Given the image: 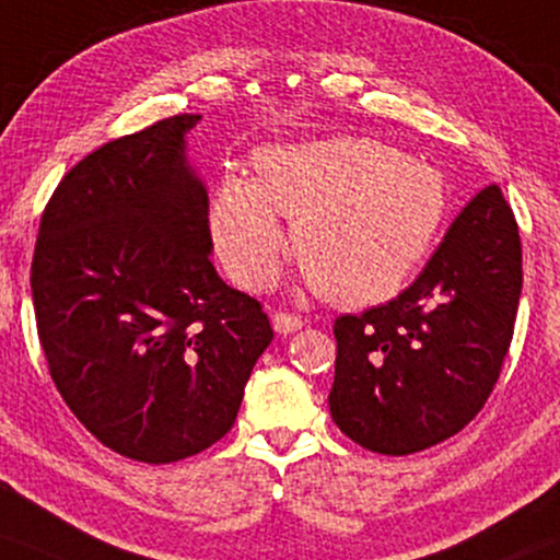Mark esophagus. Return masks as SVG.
Wrapping results in <instances>:
<instances>
[{"mask_svg":"<svg viewBox=\"0 0 560 560\" xmlns=\"http://www.w3.org/2000/svg\"><path fill=\"white\" fill-rule=\"evenodd\" d=\"M271 323H273V330L279 332V336H287V332H294L302 328V317H296L292 313H281V310H276L271 315Z\"/></svg>","mask_w":560,"mask_h":560,"instance_id":"34e87169","label":"esophagus"}]
</instances>
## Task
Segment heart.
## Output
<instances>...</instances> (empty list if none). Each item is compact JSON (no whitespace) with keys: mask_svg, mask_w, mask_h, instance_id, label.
Masks as SVG:
<instances>
[{"mask_svg":"<svg viewBox=\"0 0 560 560\" xmlns=\"http://www.w3.org/2000/svg\"><path fill=\"white\" fill-rule=\"evenodd\" d=\"M256 178H228L211 201V237L232 279L260 289L284 250L325 300L362 307L393 296L427 256L447 211L442 175L366 137L271 144L253 158Z\"/></svg>","mask_w":560,"mask_h":560,"instance_id":"heart-1","label":"heart"}]
</instances>
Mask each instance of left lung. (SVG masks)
Masks as SVG:
<instances>
[{"label": "left lung", "instance_id": "8db88e82", "mask_svg": "<svg viewBox=\"0 0 560 560\" xmlns=\"http://www.w3.org/2000/svg\"><path fill=\"white\" fill-rule=\"evenodd\" d=\"M520 294V230L493 183L455 217L413 284L332 325L336 427L395 457L455 436L497 385Z\"/></svg>", "mask_w": 560, "mask_h": 560}]
</instances>
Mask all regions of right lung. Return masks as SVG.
I'll use <instances>...</instances> for the list:
<instances>
[{"mask_svg": "<svg viewBox=\"0 0 560 560\" xmlns=\"http://www.w3.org/2000/svg\"><path fill=\"white\" fill-rule=\"evenodd\" d=\"M201 116L113 139L63 175L31 289L63 402L105 447L165 465L219 442L273 330L211 266L209 196L186 160Z\"/></svg>", "mask_w": 560, "mask_h": 560, "instance_id": "add662e5", "label": "right lung"}]
</instances>
